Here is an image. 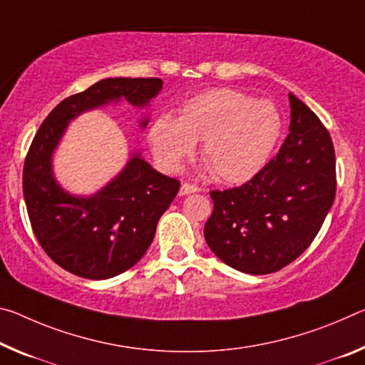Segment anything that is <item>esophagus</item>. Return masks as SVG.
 Returning <instances> with one entry per match:
<instances>
[{"instance_id":"1","label":"esophagus","mask_w":365,"mask_h":365,"mask_svg":"<svg viewBox=\"0 0 365 365\" xmlns=\"http://www.w3.org/2000/svg\"><path fill=\"white\" fill-rule=\"evenodd\" d=\"M200 187H196V185H193V183H182V187H180V195L182 196H185V195H192V193H196V192H200Z\"/></svg>"}]
</instances>
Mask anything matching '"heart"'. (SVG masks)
I'll return each instance as SVG.
<instances>
[{"label":"heart","mask_w":365,"mask_h":365,"mask_svg":"<svg viewBox=\"0 0 365 365\" xmlns=\"http://www.w3.org/2000/svg\"><path fill=\"white\" fill-rule=\"evenodd\" d=\"M282 131L279 110L269 101L232 89H212L183 103L178 118L162 115L149 130L155 158L178 170L201 141V158L219 180L252 178L273 153Z\"/></svg>","instance_id":"obj_1"}]
</instances>
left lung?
Listing matches in <instances>:
<instances>
[{
	"label": "left lung",
	"instance_id": "obj_1",
	"mask_svg": "<svg viewBox=\"0 0 365 365\" xmlns=\"http://www.w3.org/2000/svg\"><path fill=\"white\" fill-rule=\"evenodd\" d=\"M289 102V135L274 158L240 187L210 193L206 244L242 273H274L302 255L336 195L331 136L302 101Z\"/></svg>",
	"mask_w": 365,
	"mask_h": 365
}]
</instances>
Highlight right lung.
Segmentation results:
<instances>
[{
  "label": "right lung",
  "instance_id": "1",
  "mask_svg": "<svg viewBox=\"0 0 365 365\" xmlns=\"http://www.w3.org/2000/svg\"><path fill=\"white\" fill-rule=\"evenodd\" d=\"M160 89L159 78L102 79L58 103L34 136L22 172L27 214L40 247L69 273L108 279L140 262L180 182L155 172L136 154L99 193L78 198L55 182L51 154L68 121L86 110L121 97L143 107Z\"/></svg>",
  "mask_w": 365,
  "mask_h": 365
}]
</instances>
